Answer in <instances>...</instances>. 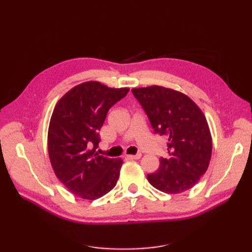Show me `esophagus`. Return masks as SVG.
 <instances>
[{
  "mask_svg": "<svg viewBox=\"0 0 252 252\" xmlns=\"http://www.w3.org/2000/svg\"><path fill=\"white\" fill-rule=\"evenodd\" d=\"M126 157L130 158V159H140L142 157V154L140 153V154H136V155H127Z\"/></svg>",
  "mask_w": 252,
  "mask_h": 252,
  "instance_id": "obj_1",
  "label": "esophagus"
}]
</instances>
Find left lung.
<instances>
[{"label":"left lung","instance_id":"1","mask_svg":"<svg viewBox=\"0 0 252 252\" xmlns=\"http://www.w3.org/2000/svg\"><path fill=\"white\" fill-rule=\"evenodd\" d=\"M156 134L168 138V156L159 169L147 174L155 189L180 194L191 189L206 173L212 154V138L201 109L189 96L159 85L132 90Z\"/></svg>","mask_w":252,"mask_h":252}]
</instances>
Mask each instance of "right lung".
I'll return each instance as SVG.
<instances>
[{
    "label": "right lung",
    "mask_w": 252,
    "mask_h": 252,
    "mask_svg": "<svg viewBox=\"0 0 252 252\" xmlns=\"http://www.w3.org/2000/svg\"><path fill=\"white\" fill-rule=\"evenodd\" d=\"M130 89H111L97 81L77 85L56 104L50 121L47 147L51 164L66 189L94 200L117 184L121 159L95 153L107 112Z\"/></svg>",
    "instance_id": "right-lung-1"
}]
</instances>
